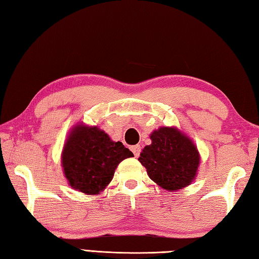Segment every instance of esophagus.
Wrapping results in <instances>:
<instances>
[{
  "mask_svg": "<svg viewBox=\"0 0 259 259\" xmlns=\"http://www.w3.org/2000/svg\"><path fill=\"white\" fill-rule=\"evenodd\" d=\"M131 151L134 153V155L137 157L140 155V152H141V146L140 145H133L131 146Z\"/></svg>",
  "mask_w": 259,
  "mask_h": 259,
  "instance_id": "34e87169",
  "label": "esophagus"
}]
</instances>
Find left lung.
I'll return each instance as SVG.
<instances>
[{
  "instance_id": "left-lung-1",
  "label": "left lung",
  "mask_w": 259,
  "mask_h": 259,
  "mask_svg": "<svg viewBox=\"0 0 259 259\" xmlns=\"http://www.w3.org/2000/svg\"><path fill=\"white\" fill-rule=\"evenodd\" d=\"M151 140L152 144L146 145L139 157L151 180L168 191L189 186L196 177L200 161L192 142L170 127L154 131Z\"/></svg>"
}]
</instances>
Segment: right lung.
<instances>
[{
	"label": "right lung",
	"mask_w": 259,
	"mask_h": 259,
	"mask_svg": "<svg viewBox=\"0 0 259 259\" xmlns=\"http://www.w3.org/2000/svg\"><path fill=\"white\" fill-rule=\"evenodd\" d=\"M133 156L122 142L110 141L97 127L78 125L71 132L62 153V166L70 186L96 194L112 181L120 162Z\"/></svg>",
	"instance_id": "obj_1"
}]
</instances>
